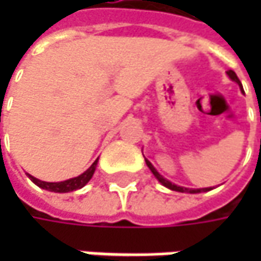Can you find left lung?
I'll return each mask as SVG.
<instances>
[{"instance_id": "obj_1", "label": "left lung", "mask_w": 261, "mask_h": 261, "mask_svg": "<svg viewBox=\"0 0 261 261\" xmlns=\"http://www.w3.org/2000/svg\"><path fill=\"white\" fill-rule=\"evenodd\" d=\"M226 75L229 76L234 83H237L238 86H240V88H241V91H243V86H241V83H240V80H238V76H237V74L234 72V71H226ZM145 163L146 166H148V168L151 170V173L155 175V178L161 183L163 186H166L167 189H170V190H174V192H180V193H202V192H209V190H212V187H205V189H187V187H183V186H177L174 185V183H171L170 180H167L166 177H163V175L160 174L158 171L155 170V167L152 166L148 160L145 158Z\"/></svg>"}]
</instances>
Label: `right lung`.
Listing matches in <instances>:
<instances>
[{"instance_id": "obj_1", "label": "right lung", "mask_w": 261, "mask_h": 261, "mask_svg": "<svg viewBox=\"0 0 261 261\" xmlns=\"http://www.w3.org/2000/svg\"><path fill=\"white\" fill-rule=\"evenodd\" d=\"M97 163H98V158L90 166V168H87L83 174H80L78 177H72V178H69V180H64V181H56V183L42 181V180L36 178L33 175H29V178H30L36 186H39L40 189H45V190H49V192H55V193H68V192H74V190H78V189L84 187V186L91 180V177H93V174H94L95 171V167H97Z\"/></svg>"}]
</instances>
